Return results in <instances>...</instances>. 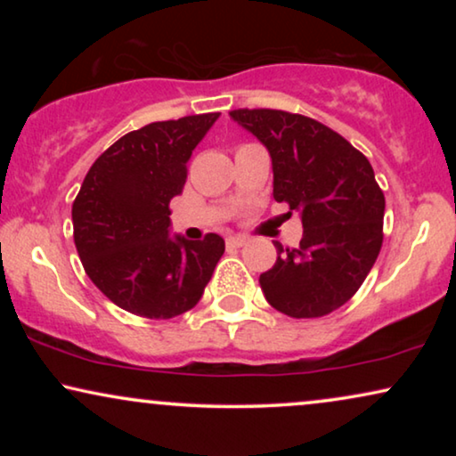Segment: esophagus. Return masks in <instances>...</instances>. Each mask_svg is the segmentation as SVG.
Instances as JSON below:
<instances>
[{
	"mask_svg": "<svg viewBox=\"0 0 456 456\" xmlns=\"http://www.w3.org/2000/svg\"><path fill=\"white\" fill-rule=\"evenodd\" d=\"M226 245L232 247V248H240V247L247 245V239H242V236H228Z\"/></svg>",
	"mask_w": 456,
	"mask_h": 456,
	"instance_id": "34e87169",
	"label": "esophagus"
}]
</instances>
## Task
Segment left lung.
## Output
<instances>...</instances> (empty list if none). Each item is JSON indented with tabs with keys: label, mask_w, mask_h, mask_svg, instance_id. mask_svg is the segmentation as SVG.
Listing matches in <instances>:
<instances>
[{
	"label": "left lung",
	"mask_w": 456,
	"mask_h": 456,
	"mask_svg": "<svg viewBox=\"0 0 456 456\" xmlns=\"http://www.w3.org/2000/svg\"><path fill=\"white\" fill-rule=\"evenodd\" d=\"M230 118L267 149L273 199L303 222L298 248L273 242L278 259L259 276L265 301L290 317L332 314L363 284L382 248L384 192L367 158L314 118L234 110Z\"/></svg>",
	"instance_id": "left-lung-1"
}]
</instances>
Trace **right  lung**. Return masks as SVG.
Listing matches in <instances>:
<instances>
[{
    "label": "right lung",
    "mask_w": 456,
    "mask_h": 456,
    "mask_svg": "<svg viewBox=\"0 0 456 456\" xmlns=\"http://www.w3.org/2000/svg\"><path fill=\"white\" fill-rule=\"evenodd\" d=\"M217 118L151 122L124 134L99 155L74 199V245L86 276L128 314L170 320L192 309L224 255L220 234H170V201Z\"/></svg>",
    "instance_id": "right-lung-1"
}]
</instances>
